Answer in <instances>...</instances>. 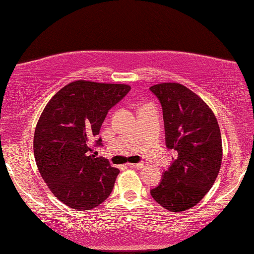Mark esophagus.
Returning a JSON list of instances; mask_svg holds the SVG:
<instances>
[{
  "mask_svg": "<svg viewBox=\"0 0 254 254\" xmlns=\"http://www.w3.org/2000/svg\"><path fill=\"white\" fill-rule=\"evenodd\" d=\"M127 167H130V168L140 169V168H143L144 163L143 162H140V163H127Z\"/></svg>",
  "mask_w": 254,
  "mask_h": 254,
  "instance_id": "obj_1",
  "label": "esophagus"
}]
</instances>
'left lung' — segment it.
Segmentation results:
<instances>
[{"label": "left lung", "instance_id": "obj_1", "mask_svg": "<svg viewBox=\"0 0 254 254\" xmlns=\"http://www.w3.org/2000/svg\"><path fill=\"white\" fill-rule=\"evenodd\" d=\"M150 91L162 106L167 148L177 152L150 192L163 208L183 212L203 199L221 169L220 127L208 105L186 86L162 83Z\"/></svg>", "mask_w": 254, "mask_h": 254}]
</instances>
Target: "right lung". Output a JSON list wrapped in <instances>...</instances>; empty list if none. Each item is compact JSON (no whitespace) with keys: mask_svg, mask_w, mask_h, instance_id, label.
<instances>
[{"mask_svg":"<svg viewBox=\"0 0 254 254\" xmlns=\"http://www.w3.org/2000/svg\"><path fill=\"white\" fill-rule=\"evenodd\" d=\"M130 89L76 80L56 93L41 113L33 139L38 169L53 194L70 208L93 209L112 192L120 170L96 157L94 147L102 145L97 135L109 111Z\"/></svg>","mask_w":254,"mask_h":254,"instance_id":"1","label":"right lung"}]
</instances>
